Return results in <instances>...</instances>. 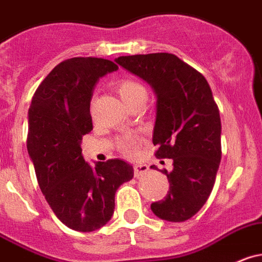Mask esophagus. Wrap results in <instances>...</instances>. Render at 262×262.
I'll list each match as a JSON object with an SVG mask.
<instances>
[{"mask_svg": "<svg viewBox=\"0 0 262 262\" xmlns=\"http://www.w3.org/2000/svg\"><path fill=\"white\" fill-rule=\"evenodd\" d=\"M148 166L146 164H136L134 166V175L135 178H143L146 172H148Z\"/></svg>", "mask_w": 262, "mask_h": 262, "instance_id": "1", "label": "esophagus"}]
</instances>
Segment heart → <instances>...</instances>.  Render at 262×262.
<instances>
[{
	"instance_id": "heart-1",
	"label": "heart",
	"mask_w": 262,
	"mask_h": 262,
	"mask_svg": "<svg viewBox=\"0 0 262 262\" xmlns=\"http://www.w3.org/2000/svg\"><path fill=\"white\" fill-rule=\"evenodd\" d=\"M116 90L124 103H128L129 100H133V99L138 98V96L146 95L145 89H144L139 82L134 81V79H121V81H118L116 83ZM119 148H121L122 153H123L124 156H135L136 148H138V139H123V140L119 143Z\"/></svg>"
}]
</instances>
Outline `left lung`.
Returning a JSON list of instances; mask_svg holds the SVG:
<instances>
[{"mask_svg":"<svg viewBox=\"0 0 262 262\" xmlns=\"http://www.w3.org/2000/svg\"><path fill=\"white\" fill-rule=\"evenodd\" d=\"M116 63L148 82L156 92V157L173 161L171 172L162 170L170 191L151 203V211L162 220H188L207 202L221 161L220 112L210 84L193 67L168 52L119 56Z\"/></svg>","mask_w":262,"mask_h":262,"instance_id":"1","label":"left lung"}]
</instances>
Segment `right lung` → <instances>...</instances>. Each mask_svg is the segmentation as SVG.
I'll return each instance as SVG.
<instances>
[{
	"mask_svg": "<svg viewBox=\"0 0 262 262\" xmlns=\"http://www.w3.org/2000/svg\"><path fill=\"white\" fill-rule=\"evenodd\" d=\"M117 69L106 59H67L41 82L29 106L27 149L38 185L56 217L77 231L105 225L117 189L134 178L133 166L121 159L92 168L82 157V136L92 129V92Z\"/></svg>",
	"mask_w": 262,
	"mask_h": 262,
	"instance_id": "add662e5",
	"label": "right lung"
}]
</instances>
